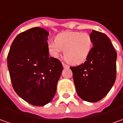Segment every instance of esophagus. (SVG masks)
<instances>
[{"label": "esophagus", "mask_w": 123, "mask_h": 123, "mask_svg": "<svg viewBox=\"0 0 123 123\" xmlns=\"http://www.w3.org/2000/svg\"><path fill=\"white\" fill-rule=\"evenodd\" d=\"M62 66H63V67L65 68H69V66L67 65H66L65 63H62Z\"/></svg>", "instance_id": "esophagus-1"}]
</instances>
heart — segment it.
Masks as SVG:
<instances>
[{
	"label": "heart",
	"mask_w": 123,
	"mask_h": 123,
	"mask_svg": "<svg viewBox=\"0 0 123 123\" xmlns=\"http://www.w3.org/2000/svg\"><path fill=\"white\" fill-rule=\"evenodd\" d=\"M55 42L48 44V51L51 56L57 58L62 50H64L65 59L73 65L85 61L93 46L92 36L86 32L65 31L57 35Z\"/></svg>",
	"instance_id": "1"
}]
</instances>
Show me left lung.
Here are the masks:
<instances>
[{"mask_svg": "<svg viewBox=\"0 0 123 123\" xmlns=\"http://www.w3.org/2000/svg\"><path fill=\"white\" fill-rule=\"evenodd\" d=\"M93 48L84 63L71 67L76 92L82 100L96 102L109 92L116 79L117 54L110 38L92 30Z\"/></svg>", "mask_w": 123, "mask_h": 123, "instance_id": "obj_1", "label": "left lung"}]
</instances>
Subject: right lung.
I'll use <instances>...</instances> for the list:
<instances>
[{"instance_id":"1","label":"right lung","mask_w":123,"mask_h":123,"mask_svg":"<svg viewBox=\"0 0 123 123\" xmlns=\"http://www.w3.org/2000/svg\"><path fill=\"white\" fill-rule=\"evenodd\" d=\"M48 36L41 27L19 33L7 56L13 89L20 98L36 106H44L53 99L63 69L59 60L49 56Z\"/></svg>"}]
</instances>
